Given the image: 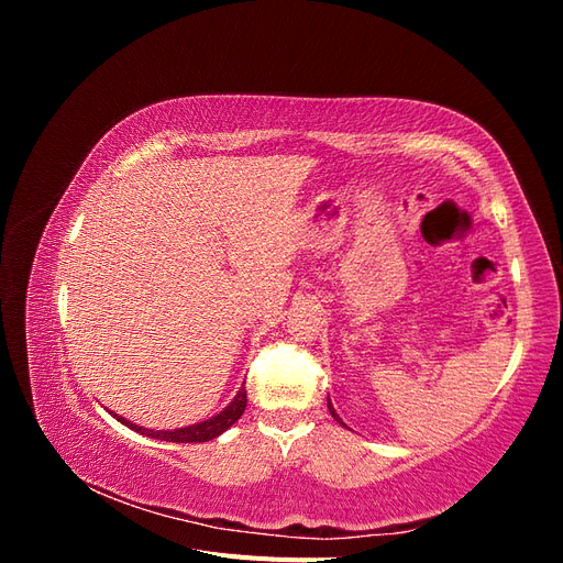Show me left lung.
Here are the masks:
<instances>
[{
  "label": "left lung",
  "instance_id": "left-lung-1",
  "mask_svg": "<svg viewBox=\"0 0 563 563\" xmlns=\"http://www.w3.org/2000/svg\"><path fill=\"white\" fill-rule=\"evenodd\" d=\"M329 411H331V416H333V418H335V420H338L340 424H343V420H340V418H338V413L333 411V406H331V401H329Z\"/></svg>",
  "mask_w": 563,
  "mask_h": 563
}]
</instances>
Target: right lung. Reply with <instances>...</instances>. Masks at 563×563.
I'll list each match as a JSON object with an SVG mask.
<instances>
[{
    "instance_id": "1",
    "label": "right lung",
    "mask_w": 563,
    "mask_h": 563,
    "mask_svg": "<svg viewBox=\"0 0 563 563\" xmlns=\"http://www.w3.org/2000/svg\"><path fill=\"white\" fill-rule=\"evenodd\" d=\"M246 408V389L242 387L240 391H236V397L232 399V404L225 408V411H220L218 416H213L211 420H203V422H197V424H190V428H180V430H174V432H164V430H145V428H139V424H133L124 418H119L117 413H112L119 422H124L126 428L141 432L145 437H152V439H162V441H176V444H199V441H211L216 439L218 434H223L228 428H232V424L242 418Z\"/></svg>"
}]
</instances>
